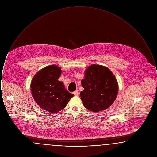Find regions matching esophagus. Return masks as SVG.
<instances>
[{"instance_id":"esophagus-1","label":"esophagus","mask_w":157,"mask_h":157,"mask_svg":"<svg viewBox=\"0 0 157 157\" xmlns=\"http://www.w3.org/2000/svg\"><path fill=\"white\" fill-rule=\"evenodd\" d=\"M74 95L75 96H78V95H79V92H78V90H75V92H74Z\"/></svg>"}]
</instances>
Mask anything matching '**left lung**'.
Segmentation results:
<instances>
[{"label": "left lung", "instance_id": "obj_1", "mask_svg": "<svg viewBox=\"0 0 157 157\" xmlns=\"http://www.w3.org/2000/svg\"><path fill=\"white\" fill-rule=\"evenodd\" d=\"M80 92L83 106L89 111L98 112L108 108L118 95V84L112 72L104 66L93 64L85 72Z\"/></svg>", "mask_w": 157, "mask_h": 157}]
</instances>
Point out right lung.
<instances>
[{
    "mask_svg": "<svg viewBox=\"0 0 157 157\" xmlns=\"http://www.w3.org/2000/svg\"><path fill=\"white\" fill-rule=\"evenodd\" d=\"M61 72L59 67L51 65L38 71L31 81L30 90L35 101L40 108L52 113L63 109L74 96L58 81Z\"/></svg>",
    "mask_w": 157,
    "mask_h": 157,
    "instance_id": "right-lung-1",
    "label": "right lung"
}]
</instances>
